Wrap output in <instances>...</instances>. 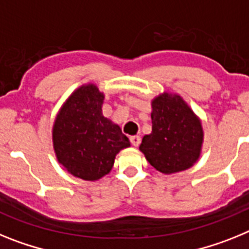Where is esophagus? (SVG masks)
Here are the masks:
<instances>
[{
    "instance_id": "obj_1",
    "label": "esophagus",
    "mask_w": 249,
    "mask_h": 249,
    "mask_svg": "<svg viewBox=\"0 0 249 249\" xmlns=\"http://www.w3.org/2000/svg\"><path fill=\"white\" fill-rule=\"evenodd\" d=\"M130 142L134 146H139L140 142H142V138L138 137V135H134V137L130 138Z\"/></svg>"
}]
</instances>
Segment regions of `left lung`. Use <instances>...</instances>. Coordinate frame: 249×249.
I'll return each instance as SVG.
<instances>
[{
	"mask_svg": "<svg viewBox=\"0 0 249 249\" xmlns=\"http://www.w3.org/2000/svg\"><path fill=\"white\" fill-rule=\"evenodd\" d=\"M151 107V133L142 138L139 148L146 160L164 174L190 168L202 148L200 120L178 95H159Z\"/></svg>",
	"mask_w": 249,
	"mask_h": 249,
	"instance_id": "1",
	"label": "left lung"
}]
</instances>
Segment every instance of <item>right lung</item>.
Returning a JSON list of instances; mask_svg holds the SVG:
<instances>
[{"instance_id":"right-lung-1","label":"right lung","mask_w":249,"mask_h":249,"mask_svg":"<svg viewBox=\"0 0 249 249\" xmlns=\"http://www.w3.org/2000/svg\"><path fill=\"white\" fill-rule=\"evenodd\" d=\"M103 101L96 86H81L64 104L53 125L57 160L84 180H98L107 174L115 155L130 146L119 125L104 118Z\"/></svg>"}]
</instances>
